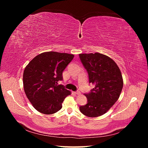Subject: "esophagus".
<instances>
[{"label": "esophagus", "mask_w": 148, "mask_h": 148, "mask_svg": "<svg viewBox=\"0 0 148 148\" xmlns=\"http://www.w3.org/2000/svg\"><path fill=\"white\" fill-rule=\"evenodd\" d=\"M75 94H76V95H79L80 94H81V92H80L79 91H77L75 92Z\"/></svg>", "instance_id": "1"}]
</instances>
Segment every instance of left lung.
I'll return each mask as SVG.
<instances>
[{"label": "left lung", "mask_w": 148, "mask_h": 148, "mask_svg": "<svg viewBox=\"0 0 148 148\" xmlns=\"http://www.w3.org/2000/svg\"><path fill=\"white\" fill-rule=\"evenodd\" d=\"M79 57L88 73L89 83L95 84L85 94L88 102L79 110L89 117H99L118 100L123 85L122 73L115 62L102 53H81Z\"/></svg>", "instance_id": "obj_1"}]
</instances>
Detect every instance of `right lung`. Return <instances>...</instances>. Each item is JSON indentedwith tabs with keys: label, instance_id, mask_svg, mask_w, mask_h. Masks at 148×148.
<instances>
[{
	"label": "right lung",
	"instance_id": "right-lung-1",
	"mask_svg": "<svg viewBox=\"0 0 148 148\" xmlns=\"http://www.w3.org/2000/svg\"><path fill=\"white\" fill-rule=\"evenodd\" d=\"M74 56L66 53L46 52L36 56L25 69L23 80L26 96L35 109L52 114L61 109L65 98L71 92L64 85L62 72Z\"/></svg>",
	"mask_w": 148,
	"mask_h": 148
}]
</instances>
